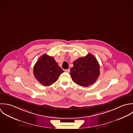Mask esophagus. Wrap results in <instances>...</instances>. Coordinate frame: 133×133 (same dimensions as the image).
<instances>
[{
  "label": "esophagus",
  "mask_w": 133,
  "mask_h": 133,
  "mask_svg": "<svg viewBox=\"0 0 133 133\" xmlns=\"http://www.w3.org/2000/svg\"><path fill=\"white\" fill-rule=\"evenodd\" d=\"M65 71H66V72H70V69H66V70H65Z\"/></svg>",
  "instance_id": "obj_1"
}]
</instances>
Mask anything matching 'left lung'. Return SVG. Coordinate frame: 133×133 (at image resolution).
Returning a JSON list of instances; mask_svg holds the SVG:
<instances>
[{
    "mask_svg": "<svg viewBox=\"0 0 133 133\" xmlns=\"http://www.w3.org/2000/svg\"><path fill=\"white\" fill-rule=\"evenodd\" d=\"M70 75L77 84L87 87L94 84L100 75V65L94 55L88 53L80 57L73 63Z\"/></svg>",
    "mask_w": 133,
    "mask_h": 133,
    "instance_id": "obj_1",
    "label": "left lung"
}]
</instances>
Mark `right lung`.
Listing matches in <instances>:
<instances>
[{
	"label": "right lung",
	"instance_id": "add662e5",
	"mask_svg": "<svg viewBox=\"0 0 133 133\" xmlns=\"http://www.w3.org/2000/svg\"><path fill=\"white\" fill-rule=\"evenodd\" d=\"M33 74L41 84L47 86L58 80L64 71L55 62L53 56L45 54L36 62L33 68Z\"/></svg>",
	"mask_w": 133,
	"mask_h": 133
}]
</instances>
